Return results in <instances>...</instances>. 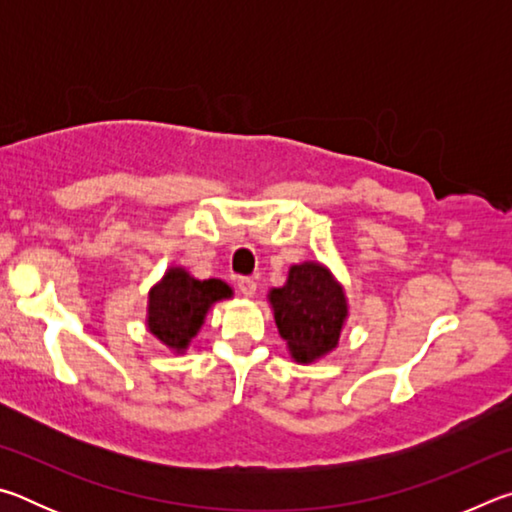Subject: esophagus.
Masks as SVG:
<instances>
[{
    "mask_svg": "<svg viewBox=\"0 0 512 512\" xmlns=\"http://www.w3.org/2000/svg\"><path fill=\"white\" fill-rule=\"evenodd\" d=\"M237 289H239L241 296L253 298L255 291H257V282L253 280V277H239V280H237Z\"/></svg>",
    "mask_w": 512,
    "mask_h": 512,
    "instance_id": "34e87169",
    "label": "esophagus"
}]
</instances>
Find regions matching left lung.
I'll list each match as a JSON object with an SVG mask.
<instances>
[{"label":"left lung","instance_id":"8db88e82","mask_svg":"<svg viewBox=\"0 0 512 512\" xmlns=\"http://www.w3.org/2000/svg\"><path fill=\"white\" fill-rule=\"evenodd\" d=\"M277 332L298 363H311L332 352L348 318V298L329 268L302 262L289 268L287 284L271 289Z\"/></svg>","mask_w":512,"mask_h":512}]
</instances>
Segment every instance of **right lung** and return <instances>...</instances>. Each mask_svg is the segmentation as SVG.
Masks as SVG:
<instances>
[{"instance_id":"right-lung-1","label":"right lung","mask_w":512,"mask_h":512,"mask_svg":"<svg viewBox=\"0 0 512 512\" xmlns=\"http://www.w3.org/2000/svg\"><path fill=\"white\" fill-rule=\"evenodd\" d=\"M230 296L232 289L223 280H196L185 268L173 266L149 293L146 325L167 348L185 352L214 302Z\"/></svg>"}]
</instances>
